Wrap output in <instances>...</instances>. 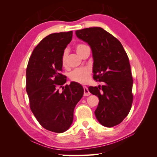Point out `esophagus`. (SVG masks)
Here are the masks:
<instances>
[{"label": "esophagus", "mask_w": 157, "mask_h": 157, "mask_svg": "<svg viewBox=\"0 0 157 157\" xmlns=\"http://www.w3.org/2000/svg\"><path fill=\"white\" fill-rule=\"evenodd\" d=\"M90 94V92L86 86H84V96H88Z\"/></svg>", "instance_id": "1"}]
</instances>
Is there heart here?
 Listing matches in <instances>:
<instances>
[{
	"mask_svg": "<svg viewBox=\"0 0 157 157\" xmlns=\"http://www.w3.org/2000/svg\"><path fill=\"white\" fill-rule=\"evenodd\" d=\"M88 46L84 44H78L75 47L77 53L80 56L83 51L88 48ZM67 52L65 51L61 58V64L63 67L67 66ZM90 74H91V70L88 67H84L81 69H78L73 71L69 75V77L71 80L74 82H78L80 84H86L90 80Z\"/></svg>",
	"mask_w": 157,
	"mask_h": 157,
	"instance_id": "b5f03b06",
	"label": "heart"
}]
</instances>
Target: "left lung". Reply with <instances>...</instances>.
Here are the masks:
<instances>
[{
	"label": "left lung",
	"mask_w": 157,
	"mask_h": 157,
	"mask_svg": "<svg viewBox=\"0 0 157 157\" xmlns=\"http://www.w3.org/2000/svg\"><path fill=\"white\" fill-rule=\"evenodd\" d=\"M75 34L91 48L94 78L104 83L101 87L88 88L99 98L95 115L101 125L115 126L127 117L133 101V78L126 52L121 42L101 27L86 28Z\"/></svg>",
	"instance_id": "left-lung-1"
}]
</instances>
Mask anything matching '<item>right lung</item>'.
<instances>
[{
	"label": "right lung",
	"instance_id": "1",
	"mask_svg": "<svg viewBox=\"0 0 157 157\" xmlns=\"http://www.w3.org/2000/svg\"><path fill=\"white\" fill-rule=\"evenodd\" d=\"M73 31L52 33L44 38L33 50L26 70V90L30 108L40 124L49 131L62 133L73 121V112L84 89L71 82L60 93L57 89L66 82L61 58L72 40Z\"/></svg>",
	"mask_w": 157,
	"mask_h": 157
}]
</instances>
